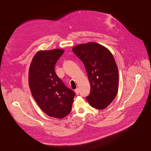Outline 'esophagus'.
<instances>
[{
	"label": "esophagus",
	"mask_w": 151,
	"mask_h": 151,
	"mask_svg": "<svg viewBox=\"0 0 151 151\" xmlns=\"http://www.w3.org/2000/svg\"><path fill=\"white\" fill-rule=\"evenodd\" d=\"M75 92H76V94H79V93H80V90H79L78 88H77V89H76L75 90Z\"/></svg>",
	"instance_id": "obj_1"
}]
</instances>
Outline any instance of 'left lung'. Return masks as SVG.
I'll list each match as a JSON object with an SVG mask.
<instances>
[{"mask_svg": "<svg viewBox=\"0 0 151 151\" xmlns=\"http://www.w3.org/2000/svg\"><path fill=\"white\" fill-rule=\"evenodd\" d=\"M72 50L84 63L90 82V93L86 99L94 108H106L118 89V68L113 55L105 47L94 42L76 45Z\"/></svg>", "mask_w": 151, "mask_h": 151, "instance_id": "obj_1", "label": "left lung"}]
</instances>
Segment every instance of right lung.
<instances>
[{"label":"right lung","mask_w":151,"mask_h":151,"mask_svg":"<svg viewBox=\"0 0 151 151\" xmlns=\"http://www.w3.org/2000/svg\"><path fill=\"white\" fill-rule=\"evenodd\" d=\"M64 51H38L29 72L30 89L37 104L49 116L62 119L71 111L75 92L64 84L55 72V65Z\"/></svg>","instance_id":"right-lung-1"}]
</instances>
